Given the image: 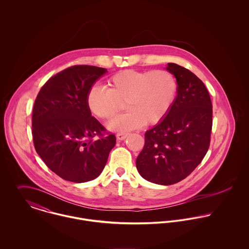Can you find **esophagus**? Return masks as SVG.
I'll use <instances>...</instances> for the list:
<instances>
[{"mask_svg": "<svg viewBox=\"0 0 249 249\" xmlns=\"http://www.w3.org/2000/svg\"><path fill=\"white\" fill-rule=\"evenodd\" d=\"M127 133H124V132H119V133H117V135H116V137H117V140H124L126 137H127Z\"/></svg>", "mask_w": 249, "mask_h": 249, "instance_id": "1", "label": "esophagus"}]
</instances>
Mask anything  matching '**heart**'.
<instances>
[{"label":"heart","mask_w":249,"mask_h":249,"mask_svg":"<svg viewBox=\"0 0 249 249\" xmlns=\"http://www.w3.org/2000/svg\"><path fill=\"white\" fill-rule=\"evenodd\" d=\"M107 90L92 86L86 105L97 118L108 120L124 104L128 109L108 123L113 131H129L143 124H155L170 112L178 94V81L167 70H124L107 80Z\"/></svg>","instance_id":"b5f03b06"}]
</instances>
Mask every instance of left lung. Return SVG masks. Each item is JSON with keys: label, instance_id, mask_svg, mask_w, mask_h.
Returning <instances> with one entry per match:
<instances>
[{"label": "left lung", "instance_id": "8db88e82", "mask_svg": "<svg viewBox=\"0 0 249 249\" xmlns=\"http://www.w3.org/2000/svg\"><path fill=\"white\" fill-rule=\"evenodd\" d=\"M167 70L178 81V96L168 115L144 133L136 159L142 178L172 185L187 178L206 155L212 131L213 107L204 83L176 63Z\"/></svg>", "mask_w": 249, "mask_h": 249}]
</instances>
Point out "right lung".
Listing matches in <instances>:
<instances>
[{"instance_id":"obj_1","label":"right lung","mask_w":249,"mask_h":249,"mask_svg":"<svg viewBox=\"0 0 249 249\" xmlns=\"http://www.w3.org/2000/svg\"><path fill=\"white\" fill-rule=\"evenodd\" d=\"M106 72L96 66H71L52 76L36 97V152L51 171L67 181L82 183L98 178L116 144L115 135L107 133L86 105L89 89Z\"/></svg>"}]
</instances>
